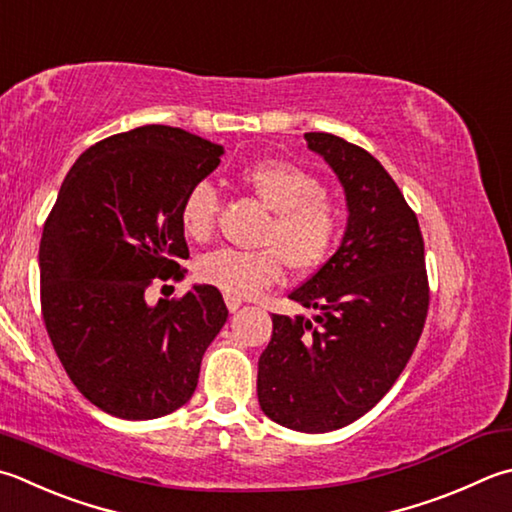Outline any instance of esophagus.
I'll return each instance as SVG.
<instances>
[{"mask_svg":"<svg viewBox=\"0 0 512 512\" xmlns=\"http://www.w3.org/2000/svg\"><path fill=\"white\" fill-rule=\"evenodd\" d=\"M225 303H227L229 312H238L240 307H243V301H240L238 296H231V294H225Z\"/></svg>","mask_w":512,"mask_h":512,"instance_id":"obj_1","label":"esophagus"}]
</instances>
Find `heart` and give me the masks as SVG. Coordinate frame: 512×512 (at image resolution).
Masks as SVG:
<instances>
[{
	"instance_id": "obj_1",
	"label": "heart",
	"mask_w": 512,
	"mask_h": 512,
	"mask_svg": "<svg viewBox=\"0 0 512 512\" xmlns=\"http://www.w3.org/2000/svg\"><path fill=\"white\" fill-rule=\"evenodd\" d=\"M238 180L258 202L274 211L258 245L263 249L238 252L218 249L200 258L202 283L231 296H256L276 285L285 267L298 276L321 269L339 245L343 214L316 173L289 160H256L238 171ZM220 211L216 187L200 180L187 189L180 202V225L194 240L214 236Z\"/></svg>"
}]
</instances>
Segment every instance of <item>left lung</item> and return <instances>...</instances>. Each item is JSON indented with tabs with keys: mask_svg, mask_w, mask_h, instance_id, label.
<instances>
[{
	"mask_svg": "<svg viewBox=\"0 0 512 512\" xmlns=\"http://www.w3.org/2000/svg\"><path fill=\"white\" fill-rule=\"evenodd\" d=\"M345 189V238L289 298L314 321L272 314V341L258 359V403L301 432H330L363 417L406 368L430 305L417 214L390 173L356 144L305 133Z\"/></svg>",
	"mask_w": 512,
	"mask_h": 512,
	"instance_id": "1",
	"label": "left lung"
}]
</instances>
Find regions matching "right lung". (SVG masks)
<instances>
[{"instance_id": "obj_1", "label": "right lung", "mask_w": 512, "mask_h": 512, "mask_svg": "<svg viewBox=\"0 0 512 512\" xmlns=\"http://www.w3.org/2000/svg\"><path fill=\"white\" fill-rule=\"evenodd\" d=\"M223 147L165 124L95 142L64 178L40 243L46 332L73 385L120 419H158L191 399L202 354L227 321L214 285L147 303L182 281L180 202Z\"/></svg>"}]
</instances>
